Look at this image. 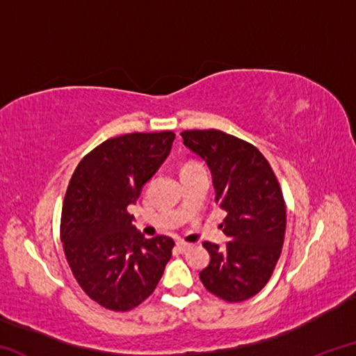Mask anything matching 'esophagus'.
<instances>
[{
	"label": "esophagus",
	"instance_id": "esophagus-1",
	"mask_svg": "<svg viewBox=\"0 0 356 356\" xmlns=\"http://www.w3.org/2000/svg\"><path fill=\"white\" fill-rule=\"evenodd\" d=\"M177 248H179V251L185 252V251L191 250V248H193V245H191V243H186V242H177Z\"/></svg>",
	"mask_w": 356,
	"mask_h": 356
}]
</instances>
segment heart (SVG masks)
Listing matches in <instances>:
<instances>
[{
    "label": "heart",
    "mask_w": 356,
    "mask_h": 356,
    "mask_svg": "<svg viewBox=\"0 0 356 356\" xmlns=\"http://www.w3.org/2000/svg\"><path fill=\"white\" fill-rule=\"evenodd\" d=\"M196 166H200V165H196V163H186V165H184L182 171H184V170H191V168H196Z\"/></svg>",
    "instance_id": "obj_1"
}]
</instances>
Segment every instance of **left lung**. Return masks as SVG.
I'll return each mask as SVG.
<instances>
[{"label":"left lung","instance_id":"left-lung-1","mask_svg":"<svg viewBox=\"0 0 356 356\" xmlns=\"http://www.w3.org/2000/svg\"><path fill=\"white\" fill-rule=\"evenodd\" d=\"M184 144L206 161L215 201L227 213L222 232L226 250L204 242L210 262L200 273L204 287L237 303L261 292L278 262L286 234V204L265 156L238 138L220 130H185Z\"/></svg>","mask_w":356,"mask_h":356}]
</instances>
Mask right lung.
Instances as JSON below:
<instances>
[{
  "label": "right lung",
  "instance_id": "right-lung-1",
  "mask_svg": "<svg viewBox=\"0 0 356 356\" xmlns=\"http://www.w3.org/2000/svg\"><path fill=\"white\" fill-rule=\"evenodd\" d=\"M176 135L110 138L78 163L65 191L61 242L80 287L111 311H130L155 291L174 240L146 238L127 207L171 152Z\"/></svg>",
  "mask_w": 356,
  "mask_h": 356
}]
</instances>
